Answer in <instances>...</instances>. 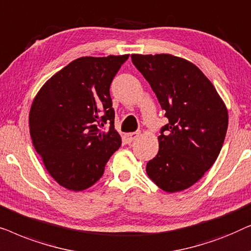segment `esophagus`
Returning a JSON list of instances; mask_svg holds the SVG:
<instances>
[{"label":"esophagus","instance_id":"34e87169","mask_svg":"<svg viewBox=\"0 0 251 251\" xmlns=\"http://www.w3.org/2000/svg\"><path fill=\"white\" fill-rule=\"evenodd\" d=\"M139 135H140V132H138V131L126 133V142H128V143H131V142H133V140L138 138Z\"/></svg>","mask_w":251,"mask_h":251}]
</instances>
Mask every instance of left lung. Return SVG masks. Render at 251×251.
Returning a JSON list of instances; mask_svg holds the SVG:
<instances>
[{"mask_svg": "<svg viewBox=\"0 0 251 251\" xmlns=\"http://www.w3.org/2000/svg\"><path fill=\"white\" fill-rule=\"evenodd\" d=\"M131 59L169 120L157 137L159 152L147 162L146 173L168 193L186 190L219 155L228 126L225 102L208 77L184 58L133 53Z\"/></svg>", "mask_w": 251, "mask_h": 251, "instance_id": "8db88e82", "label": "left lung"}]
</instances>
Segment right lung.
<instances>
[{"instance_id": "1", "label": "right lung", "mask_w": 251, "mask_h": 251, "mask_svg": "<svg viewBox=\"0 0 251 251\" xmlns=\"http://www.w3.org/2000/svg\"><path fill=\"white\" fill-rule=\"evenodd\" d=\"M128 57L77 58L52 75L34 98L28 120L33 145L50 176L67 190L92 186L121 146L109 87ZM106 122L110 129L101 132Z\"/></svg>"}]
</instances>
